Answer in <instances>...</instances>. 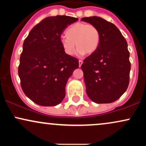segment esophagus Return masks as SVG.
I'll return each mask as SVG.
<instances>
[{
    "label": "esophagus",
    "instance_id": "34e87169",
    "mask_svg": "<svg viewBox=\"0 0 146 146\" xmlns=\"http://www.w3.org/2000/svg\"><path fill=\"white\" fill-rule=\"evenodd\" d=\"M83 64V61L82 60H79V66H81V65Z\"/></svg>",
    "mask_w": 146,
    "mask_h": 146
}]
</instances>
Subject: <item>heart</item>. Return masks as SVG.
<instances>
[{
    "mask_svg": "<svg viewBox=\"0 0 146 146\" xmlns=\"http://www.w3.org/2000/svg\"><path fill=\"white\" fill-rule=\"evenodd\" d=\"M65 35L66 37L62 38L60 43L64 52L68 56L74 53L75 44L78 47L77 53L79 56L94 53L99 47L101 38L96 26L85 23L71 25L66 29Z\"/></svg>",
    "mask_w": 146,
    "mask_h": 146,
    "instance_id": "b5f03b06",
    "label": "heart"
}]
</instances>
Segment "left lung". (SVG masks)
Returning <instances> with one entry per match:
<instances>
[{
    "label": "left lung",
    "mask_w": 146,
    "mask_h": 146,
    "mask_svg": "<svg viewBox=\"0 0 146 146\" xmlns=\"http://www.w3.org/2000/svg\"><path fill=\"white\" fill-rule=\"evenodd\" d=\"M82 21L96 26L101 36L98 49L81 66L86 93L95 103H111L120 98L129 84L128 44L118 28L104 18L92 16Z\"/></svg>",
    "instance_id": "8db88e82"
}]
</instances>
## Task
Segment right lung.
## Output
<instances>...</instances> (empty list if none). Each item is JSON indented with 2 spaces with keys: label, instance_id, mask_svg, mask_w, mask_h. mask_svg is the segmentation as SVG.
Wrapping results in <instances>:
<instances>
[{
  "label": "right lung",
  "instance_id": "right-lung-1",
  "mask_svg": "<svg viewBox=\"0 0 146 146\" xmlns=\"http://www.w3.org/2000/svg\"><path fill=\"white\" fill-rule=\"evenodd\" d=\"M78 21L67 16L47 17L25 38L18 75L24 93L37 104L53 106L64 98L67 80L79 67V60L64 52L60 38L68 25Z\"/></svg>",
  "mask_w": 146,
  "mask_h": 146
}]
</instances>
